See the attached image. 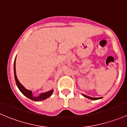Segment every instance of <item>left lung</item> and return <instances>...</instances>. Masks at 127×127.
I'll use <instances>...</instances> for the list:
<instances>
[{
  "label": "left lung",
  "mask_w": 127,
  "mask_h": 127,
  "mask_svg": "<svg viewBox=\"0 0 127 127\" xmlns=\"http://www.w3.org/2000/svg\"><path fill=\"white\" fill-rule=\"evenodd\" d=\"M84 96H85V97L87 98H89L91 99V100H98V99H100L101 98V97H99V98H93V97H91V96H87V95H83Z\"/></svg>",
  "instance_id": "8db88e82"
}]
</instances>
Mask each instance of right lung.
I'll use <instances>...</instances> for the list:
<instances>
[{"mask_svg":"<svg viewBox=\"0 0 127 127\" xmlns=\"http://www.w3.org/2000/svg\"><path fill=\"white\" fill-rule=\"evenodd\" d=\"M15 62H16V59L15 60V64H14V73H15V81L16 84L17 86H18V89H19V91L22 92V94H23L25 96H27L29 98L31 99V100H33L35 101H42V100H45V99L48 98V97L51 96L53 94V91L51 90V91H49L48 92L43 93V94H40V95L39 96H34L33 95H32V93L31 91H29V90L26 89L24 88V86L22 84H21V83H19V81H18V78L16 77V70H15Z\"/></svg>","mask_w":127,"mask_h":127,"instance_id":"right-lung-1","label":"right lung"}]
</instances>
